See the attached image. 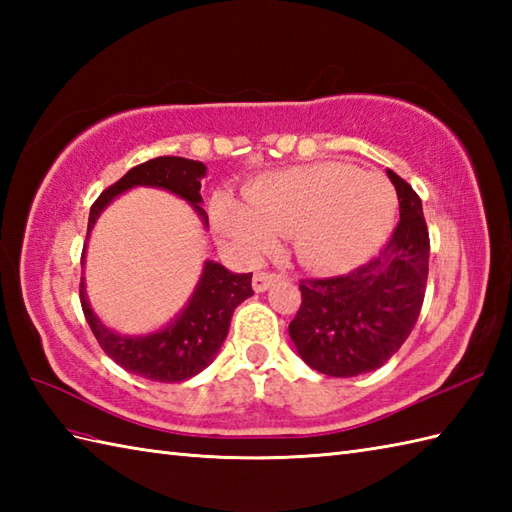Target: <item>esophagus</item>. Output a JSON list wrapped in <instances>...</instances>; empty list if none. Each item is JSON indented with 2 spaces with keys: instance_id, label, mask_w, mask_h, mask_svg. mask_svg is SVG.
Masks as SVG:
<instances>
[{
  "instance_id": "obj_1",
  "label": "esophagus",
  "mask_w": 512,
  "mask_h": 512,
  "mask_svg": "<svg viewBox=\"0 0 512 512\" xmlns=\"http://www.w3.org/2000/svg\"><path fill=\"white\" fill-rule=\"evenodd\" d=\"M281 275H275V273H264V270H257V273L253 275V290L255 292H266L270 286L275 284V281H279Z\"/></svg>"
}]
</instances>
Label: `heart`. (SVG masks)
I'll list each match as a JSON object with an SVG mask.
<instances>
[{
	"mask_svg": "<svg viewBox=\"0 0 512 512\" xmlns=\"http://www.w3.org/2000/svg\"><path fill=\"white\" fill-rule=\"evenodd\" d=\"M244 202L228 195L213 202V224L226 242L259 257L290 233L299 262L323 273L372 257L396 215V191L385 176L341 162L268 173L246 187Z\"/></svg>",
	"mask_w": 512,
	"mask_h": 512,
	"instance_id": "1",
	"label": "heart"
}]
</instances>
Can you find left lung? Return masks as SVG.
Listing matches in <instances>:
<instances>
[{
    "mask_svg": "<svg viewBox=\"0 0 512 512\" xmlns=\"http://www.w3.org/2000/svg\"><path fill=\"white\" fill-rule=\"evenodd\" d=\"M400 222L387 246L350 275L301 281V306L288 332L312 369L336 378L374 372L407 341L429 275V231L411 184L387 169Z\"/></svg>",
    "mask_w": 512,
    "mask_h": 512,
    "instance_id": "8db88e82",
    "label": "left lung"
}]
</instances>
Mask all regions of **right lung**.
<instances>
[{"mask_svg":"<svg viewBox=\"0 0 512 512\" xmlns=\"http://www.w3.org/2000/svg\"><path fill=\"white\" fill-rule=\"evenodd\" d=\"M204 176L206 167L200 160L178 156H160L129 169L92 204L81 266L85 264V248H88V239L99 215L114 202V198L129 189L154 187L178 195L193 206L202 226L209 228V215L200 206V180ZM250 279H253V273L237 275L222 264L206 259L198 286H195L187 306L165 328L138 336L118 334L96 317L88 301V292H85V277H81V308L96 341L114 363L136 376L156 380V383H180V380H189L200 374L204 367L213 363L226 339L235 308L248 297H253Z\"/></svg>","mask_w":512,"mask_h":512,"instance_id":"1","label":"right lung"}]
</instances>
